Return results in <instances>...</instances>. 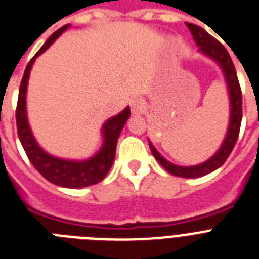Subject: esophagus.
<instances>
[{
  "mask_svg": "<svg viewBox=\"0 0 259 259\" xmlns=\"http://www.w3.org/2000/svg\"><path fill=\"white\" fill-rule=\"evenodd\" d=\"M130 108H132L133 114H142L145 111V101L140 98V97H136L130 102Z\"/></svg>",
  "mask_w": 259,
  "mask_h": 259,
  "instance_id": "1",
  "label": "esophagus"
}]
</instances>
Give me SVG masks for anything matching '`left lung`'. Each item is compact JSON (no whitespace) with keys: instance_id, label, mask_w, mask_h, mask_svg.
I'll return each mask as SVG.
<instances>
[{"instance_id":"8db88e82","label":"left lung","mask_w":259,"mask_h":259,"mask_svg":"<svg viewBox=\"0 0 259 259\" xmlns=\"http://www.w3.org/2000/svg\"><path fill=\"white\" fill-rule=\"evenodd\" d=\"M186 26L189 27L195 44L198 46L199 52L215 61L220 65V68L222 69L225 81L228 85L229 101H230V118H229L228 132H226L224 142L217 150V153L205 162L194 166L174 165L159 154L158 150L153 146L150 141H149V146H150V150L155 159L162 165L166 171H169L170 174H173L176 177L198 178L221 167L232 153L235 142H237V138H238L241 121H242V93H241L234 64L229 56L228 50L225 49V46L220 44L214 37H211L207 31L203 30L202 27L197 26L194 24H188V22H186Z\"/></svg>"}]
</instances>
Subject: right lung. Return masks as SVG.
<instances>
[{
	"label": "right lung",
	"instance_id": "1",
	"mask_svg": "<svg viewBox=\"0 0 259 259\" xmlns=\"http://www.w3.org/2000/svg\"><path fill=\"white\" fill-rule=\"evenodd\" d=\"M70 25H65L53 34L50 35L49 39L42 45L41 49L35 53V56L30 60L25 69L24 77L20 85V94H18V104L16 110V121H17V133L20 137L21 144L26 153L27 158L38 170V173L44 178L62 188L69 189H79L86 188L90 185L98 184L100 181L106 177L109 173L113 161L115 157V148H117V141L123 129L126 121L130 117V108L123 109L114 117L109 118L102 125V146L93 157H90L83 161H74V159L58 158L54 155L46 153L44 149L35 141L34 136L31 133L29 121L26 114V92H27V79L30 75L31 66L34 64L35 58L41 56L48 48H49L62 33H64Z\"/></svg>",
	"mask_w": 259,
	"mask_h": 259
}]
</instances>
